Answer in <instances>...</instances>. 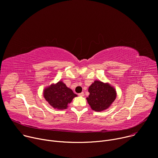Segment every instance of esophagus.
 <instances>
[{"mask_svg": "<svg viewBox=\"0 0 158 158\" xmlns=\"http://www.w3.org/2000/svg\"><path fill=\"white\" fill-rule=\"evenodd\" d=\"M78 95H79L80 97H83V96H84V93H83V92L80 93V94H78Z\"/></svg>", "mask_w": 158, "mask_h": 158, "instance_id": "obj_1", "label": "esophagus"}]
</instances>
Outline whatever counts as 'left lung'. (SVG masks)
I'll use <instances>...</instances> for the list:
<instances>
[{
  "label": "left lung",
  "instance_id": "1",
  "mask_svg": "<svg viewBox=\"0 0 158 158\" xmlns=\"http://www.w3.org/2000/svg\"><path fill=\"white\" fill-rule=\"evenodd\" d=\"M90 95L86 98L92 110L102 112L107 109L116 98L115 89L108 83L95 80L89 88Z\"/></svg>",
  "mask_w": 158,
  "mask_h": 158
}]
</instances>
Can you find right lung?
<instances>
[{
	"label": "right lung",
	"instance_id": "right-lung-1",
	"mask_svg": "<svg viewBox=\"0 0 158 158\" xmlns=\"http://www.w3.org/2000/svg\"><path fill=\"white\" fill-rule=\"evenodd\" d=\"M43 95L50 106L58 110L67 109L68 103L74 97H77L61 81L46 87L43 91Z\"/></svg>",
	"mask_w": 158,
	"mask_h": 158
}]
</instances>
